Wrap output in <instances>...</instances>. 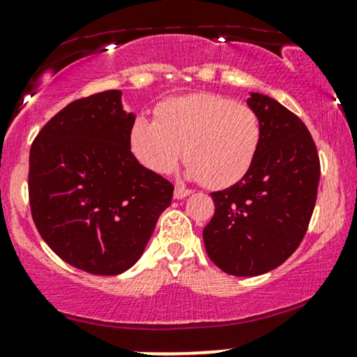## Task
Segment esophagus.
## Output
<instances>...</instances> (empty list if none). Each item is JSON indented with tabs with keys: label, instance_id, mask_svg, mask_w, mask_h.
Returning a JSON list of instances; mask_svg holds the SVG:
<instances>
[{
	"label": "esophagus",
	"instance_id": "1",
	"mask_svg": "<svg viewBox=\"0 0 357 357\" xmlns=\"http://www.w3.org/2000/svg\"><path fill=\"white\" fill-rule=\"evenodd\" d=\"M192 192V190H190V188H184V186H176L174 188V197L176 199H183V197L190 196Z\"/></svg>",
	"mask_w": 357,
	"mask_h": 357
}]
</instances>
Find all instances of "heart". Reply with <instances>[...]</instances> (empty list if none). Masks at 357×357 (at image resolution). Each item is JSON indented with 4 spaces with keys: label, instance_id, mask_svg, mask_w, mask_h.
Masks as SVG:
<instances>
[{
    "label": "heart",
    "instance_id": "obj_1",
    "mask_svg": "<svg viewBox=\"0 0 357 357\" xmlns=\"http://www.w3.org/2000/svg\"><path fill=\"white\" fill-rule=\"evenodd\" d=\"M158 121L139 118L131 131V148L141 165L169 173L183 156L188 174L209 188H227L251 169L263 121L252 106L221 94L199 93L162 101Z\"/></svg>",
    "mask_w": 357,
    "mask_h": 357
}]
</instances>
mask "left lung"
Segmentation results:
<instances>
[{"instance_id": "8db88e82", "label": "left lung", "mask_w": 357, "mask_h": 357, "mask_svg": "<svg viewBox=\"0 0 357 357\" xmlns=\"http://www.w3.org/2000/svg\"><path fill=\"white\" fill-rule=\"evenodd\" d=\"M263 121V141L241 181L211 192L214 216L203 231L208 256L233 276H257L301 244L314 211L321 162L306 124L273 98L248 100Z\"/></svg>"}]
</instances>
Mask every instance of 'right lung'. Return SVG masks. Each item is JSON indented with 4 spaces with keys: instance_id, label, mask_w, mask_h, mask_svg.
I'll return each mask as SVG.
<instances>
[{
    "instance_id": "obj_1",
    "label": "right lung",
    "mask_w": 357,
    "mask_h": 357,
    "mask_svg": "<svg viewBox=\"0 0 357 357\" xmlns=\"http://www.w3.org/2000/svg\"><path fill=\"white\" fill-rule=\"evenodd\" d=\"M135 114L121 91L79 98L29 149L28 195L38 233L81 271L116 276L143 255L174 186L131 153Z\"/></svg>"
}]
</instances>
